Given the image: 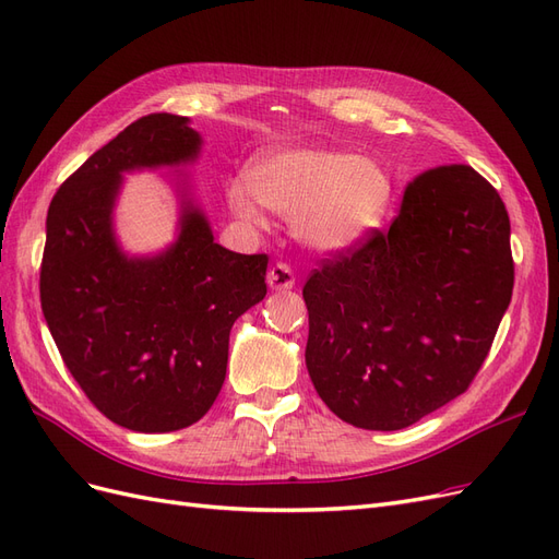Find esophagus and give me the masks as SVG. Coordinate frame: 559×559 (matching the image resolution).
Returning a JSON list of instances; mask_svg holds the SVG:
<instances>
[{"mask_svg":"<svg viewBox=\"0 0 559 559\" xmlns=\"http://www.w3.org/2000/svg\"><path fill=\"white\" fill-rule=\"evenodd\" d=\"M296 277H294V270L292 265L286 263H275L273 267L267 270V286L273 292H286V289H294Z\"/></svg>","mask_w":559,"mask_h":559,"instance_id":"esophagus-1","label":"esophagus"}]
</instances>
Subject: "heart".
<instances>
[{"label":"heart","instance_id":"heart-1","mask_svg":"<svg viewBox=\"0 0 559 559\" xmlns=\"http://www.w3.org/2000/svg\"><path fill=\"white\" fill-rule=\"evenodd\" d=\"M394 179L378 160L349 151L292 146L253 163L247 181L228 186V205L242 222L263 224V210L298 216L300 240L317 251H347L366 242L389 212Z\"/></svg>","mask_w":559,"mask_h":559}]
</instances>
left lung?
Segmentation results:
<instances>
[{"label": "left lung", "mask_w": 559, "mask_h": 559, "mask_svg": "<svg viewBox=\"0 0 559 559\" xmlns=\"http://www.w3.org/2000/svg\"><path fill=\"white\" fill-rule=\"evenodd\" d=\"M513 280L495 186L460 163L417 175L389 230L321 259L302 286L317 394L352 427L415 425L478 376Z\"/></svg>", "instance_id": "left-lung-1"}]
</instances>
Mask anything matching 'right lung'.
Returning <instances> with one entry per match:
<instances>
[{
	"label": "right lung",
	"instance_id": "obj_1",
	"mask_svg": "<svg viewBox=\"0 0 559 559\" xmlns=\"http://www.w3.org/2000/svg\"><path fill=\"white\" fill-rule=\"evenodd\" d=\"M189 118L148 114L67 177L50 200L41 310L83 394L114 425L142 433L191 427L226 380L235 319L265 298V253L214 242L183 200L177 242L151 259L118 249L111 210L121 175L198 158Z\"/></svg>",
	"mask_w": 559,
	"mask_h": 559
}]
</instances>
